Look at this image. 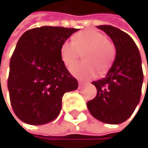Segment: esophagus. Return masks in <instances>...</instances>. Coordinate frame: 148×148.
Segmentation results:
<instances>
[{
  "label": "esophagus",
  "instance_id": "34e87169",
  "mask_svg": "<svg viewBox=\"0 0 148 148\" xmlns=\"http://www.w3.org/2000/svg\"><path fill=\"white\" fill-rule=\"evenodd\" d=\"M78 83H79V88H82V85L84 84V82H82V81H79V82H78Z\"/></svg>",
  "mask_w": 148,
  "mask_h": 148
}]
</instances>
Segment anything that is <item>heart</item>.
I'll return each mask as SVG.
<instances>
[{"instance_id":"obj_1","label":"heart","mask_w":148,"mask_h":148,"mask_svg":"<svg viewBox=\"0 0 148 148\" xmlns=\"http://www.w3.org/2000/svg\"><path fill=\"white\" fill-rule=\"evenodd\" d=\"M83 51L84 60L75 64L70 69L72 75L79 79L95 77L99 70L107 71L115 58V48L106 36L94 29L76 33L73 41L66 40L60 46V58L66 66L70 67Z\"/></svg>"}]
</instances>
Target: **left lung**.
<instances>
[{
	"label": "left lung",
	"instance_id": "1",
	"mask_svg": "<svg viewBox=\"0 0 148 148\" xmlns=\"http://www.w3.org/2000/svg\"><path fill=\"white\" fill-rule=\"evenodd\" d=\"M97 27L112 39L116 55L106 76L92 82L97 96L87 102V106L99 121L119 124L130 117L139 103L143 83L141 58L136 43L128 34L112 25Z\"/></svg>",
	"mask_w": 148,
	"mask_h": 148
}]
</instances>
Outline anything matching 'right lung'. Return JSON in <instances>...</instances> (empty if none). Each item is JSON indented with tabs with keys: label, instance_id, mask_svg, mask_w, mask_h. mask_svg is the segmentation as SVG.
Wrapping results in <instances>:
<instances>
[{
	"label": "right lung",
	"instance_id": "1",
	"mask_svg": "<svg viewBox=\"0 0 148 148\" xmlns=\"http://www.w3.org/2000/svg\"><path fill=\"white\" fill-rule=\"evenodd\" d=\"M75 28L42 26L19 38L10 63L8 89L15 114L25 123L41 125L60 113L66 92L78 88L60 58V46Z\"/></svg>",
	"mask_w": 148,
	"mask_h": 148
}]
</instances>
